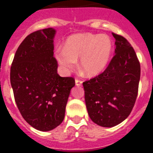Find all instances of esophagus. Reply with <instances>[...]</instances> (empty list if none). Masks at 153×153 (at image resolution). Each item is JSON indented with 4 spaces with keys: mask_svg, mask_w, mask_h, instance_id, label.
<instances>
[{
    "mask_svg": "<svg viewBox=\"0 0 153 153\" xmlns=\"http://www.w3.org/2000/svg\"><path fill=\"white\" fill-rule=\"evenodd\" d=\"M75 83H76V85L77 86H80V85H81V83H82V82L80 81V80H76V82H75Z\"/></svg>",
    "mask_w": 153,
    "mask_h": 153,
    "instance_id": "esophagus-1",
    "label": "esophagus"
}]
</instances>
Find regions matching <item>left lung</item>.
Segmentation results:
<instances>
[{"mask_svg":"<svg viewBox=\"0 0 153 153\" xmlns=\"http://www.w3.org/2000/svg\"><path fill=\"white\" fill-rule=\"evenodd\" d=\"M52 27L28 35L16 51L10 82L18 109L37 130H52L62 123L74 78L60 77L54 57Z\"/></svg>","mask_w":153,"mask_h":153,"instance_id":"left-lung-1","label":"left lung"}]
</instances>
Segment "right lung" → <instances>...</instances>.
I'll list each match as a JSON object with an SVG mask.
<instances>
[{"instance_id": "1", "label": "right lung", "mask_w": 153, "mask_h": 153, "mask_svg": "<svg viewBox=\"0 0 153 153\" xmlns=\"http://www.w3.org/2000/svg\"><path fill=\"white\" fill-rule=\"evenodd\" d=\"M113 36L115 51L107 68L82 83L89 116L102 127H114L128 117L140 77V62L133 47L123 36Z\"/></svg>"}]
</instances>
